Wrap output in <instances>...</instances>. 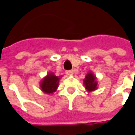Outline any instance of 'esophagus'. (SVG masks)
<instances>
[{
    "label": "esophagus",
    "mask_w": 135,
    "mask_h": 135,
    "mask_svg": "<svg viewBox=\"0 0 135 135\" xmlns=\"http://www.w3.org/2000/svg\"><path fill=\"white\" fill-rule=\"evenodd\" d=\"M66 74H68V75H73V70H67L66 71Z\"/></svg>",
    "instance_id": "esophagus-1"
}]
</instances>
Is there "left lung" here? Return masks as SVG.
<instances>
[{"label": "left lung", "mask_w": 135, "mask_h": 135, "mask_svg": "<svg viewBox=\"0 0 135 135\" xmlns=\"http://www.w3.org/2000/svg\"><path fill=\"white\" fill-rule=\"evenodd\" d=\"M84 84L86 91L89 92L96 90L97 89V81L96 77L91 72L88 73L84 79Z\"/></svg>", "instance_id": "1"}]
</instances>
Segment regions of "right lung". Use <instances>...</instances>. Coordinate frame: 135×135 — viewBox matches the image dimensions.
<instances>
[{
	"label": "right lung",
	"mask_w": 135,
	"mask_h": 135,
	"mask_svg": "<svg viewBox=\"0 0 135 135\" xmlns=\"http://www.w3.org/2000/svg\"><path fill=\"white\" fill-rule=\"evenodd\" d=\"M60 78L56 76L54 73H49L47 75L43 78L41 81V89L46 94H53L57 90L59 86V81Z\"/></svg>",
	"instance_id": "obj_1"
}]
</instances>
